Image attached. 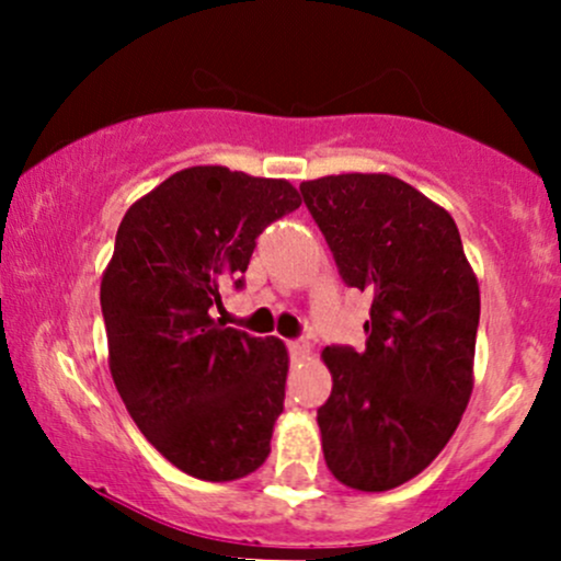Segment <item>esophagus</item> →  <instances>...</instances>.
<instances>
[{
    "instance_id": "1",
    "label": "esophagus",
    "mask_w": 561,
    "mask_h": 561,
    "mask_svg": "<svg viewBox=\"0 0 561 561\" xmlns=\"http://www.w3.org/2000/svg\"><path fill=\"white\" fill-rule=\"evenodd\" d=\"M289 353H293V358H306L308 353H311V345H308L306 340H293V343H289Z\"/></svg>"
}]
</instances>
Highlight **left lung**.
Returning <instances> with one entry per match:
<instances>
[{"label":"left lung","instance_id":"left-lung-1","mask_svg":"<svg viewBox=\"0 0 561 561\" xmlns=\"http://www.w3.org/2000/svg\"><path fill=\"white\" fill-rule=\"evenodd\" d=\"M347 287L375 295L366 347H324L317 411L330 472L382 493L433 465L474 388L480 285L446 208L390 173L300 184Z\"/></svg>","mask_w":561,"mask_h":561}]
</instances>
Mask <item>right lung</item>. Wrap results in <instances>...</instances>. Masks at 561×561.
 I'll return each instance as SVG.
<instances>
[{"label": "right lung", "instance_id": "right-lung-1", "mask_svg": "<svg viewBox=\"0 0 561 561\" xmlns=\"http://www.w3.org/2000/svg\"><path fill=\"white\" fill-rule=\"evenodd\" d=\"M300 203L287 179L192 165L139 197L115 234L100 285L115 390L141 435L197 480H240L272 454L287 347L210 311L255 237Z\"/></svg>", "mask_w": 561, "mask_h": 561}]
</instances>
